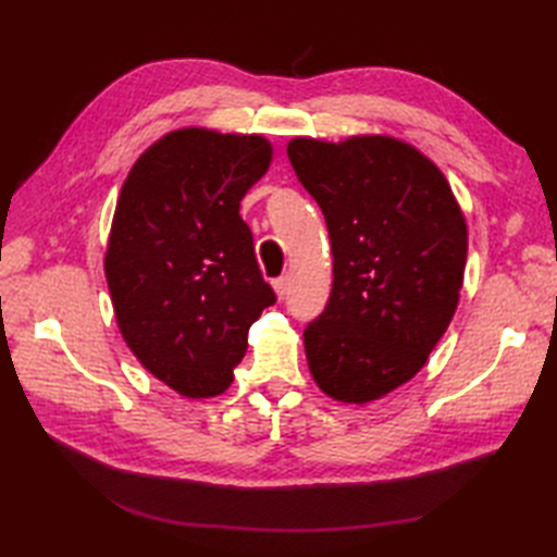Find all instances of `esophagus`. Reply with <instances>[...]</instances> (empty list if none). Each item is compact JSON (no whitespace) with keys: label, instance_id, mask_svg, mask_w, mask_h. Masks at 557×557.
Here are the masks:
<instances>
[{"label":"esophagus","instance_id":"1","mask_svg":"<svg viewBox=\"0 0 557 557\" xmlns=\"http://www.w3.org/2000/svg\"><path fill=\"white\" fill-rule=\"evenodd\" d=\"M287 285H289V277H287V275H282V277H277V280H272V287H275V294H277L280 299H285Z\"/></svg>","mask_w":557,"mask_h":557}]
</instances>
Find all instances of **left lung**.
<instances>
[{"label": "left lung", "mask_w": 557, "mask_h": 557, "mask_svg": "<svg viewBox=\"0 0 557 557\" xmlns=\"http://www.w3.org/2000/svg\"><path fill=\"white\" fill-rule=\"evenodd\" d=\"M287 156L321 206L333 292L304 330L318 387L366 405L411 381L453 321L467 222L445 174L405 140L292 138Z\"/></svg>", "instance_id": "1"}]
</instances>
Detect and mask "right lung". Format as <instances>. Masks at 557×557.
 <instances>
[{"label": "right lung", "mask_w": 557, "mask_h": 557, "mask_svg": "<svg viewBox=\"0 0 557 557\" xmlns=\"http://www.w3.org/2000/svg\"><path fill=\"white\" fill-rule=\"evenodd\" d=\"M263 136L180 128L156 140L116 200L104 277L146 371L184 397L234 381L248 327L275 304L239 203L270 168Z\"/></svg>", "instance_id": "add662e5"}]
</instances>
